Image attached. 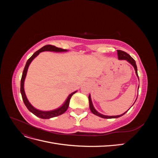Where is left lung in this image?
Instances as JSON below:
<instances>
[{
    "instance_id": "obj_1",
    "label": "left lung",
    "mask_w": 158,
    "mask_h": 158,
    "mask_svg": "<svg viewBox=\"0 0 158 158\" xmlns=\"http://www.w3.org/2000/svg\"><path fill=\"white\" fill-rule=\"evenodd\" d=\"M117 55H118V59H119V60H127L128 63H130L133 67H134V69H135V73H136V76L138 77V80H139V78H138V73H137V66H136V62H135V60H134L132 57L129 55L128 54H127V52H124V51H121V50H118L117 51ZM139 89V85H138V89ZM138 97V96H137ZM88 99H89V109H90V111H91V112H92L93 114H95V115H97V116H98V117H102V118H118V117H121V116H123V114H125L129 109H128V111H127L126 112H125V113H123V114H119V115H115V116H108V115H105V114H102V113H99L96 109H95V108H94V105H93V103H92V99H91V95L89 94V96H88ZM137 99V98H136ZM135 101V102H136ZM134 103H133V105H134ZM132 105V106H133ZM131 106V107H132ZM130 107V108H131ZM129 108V109H130Z\"/></svg>"
}]
</instances>
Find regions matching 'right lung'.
<instances>
[{"label":"right lung","instance_id":"1","mask_svg":"<svg viewBox=\"0 0 158 158\" xmlns=\"http://www.w3.org/2000/svg\"><path fill=\"white\" fill-rule=\"evenodd\" d=\"M44 51H51V52H67L68 50L66 49H63L61 48H58V47H56L55 46L53 45H45L44 47H41L40 49L37 51L35 52L33 54V55L30 57V58L27 60L26 62V66L24 67V69H23V73H22V79H21V83H20V93L22 94V99L23 101V103H24L25 106L27 108V109L29 111L32 113L33 114H34L35 116L40 117L41 118H44V119H48L51 118L52 117H55L59 115H60V114H63L66 110H67L69 106V103H70V100L74 94H75L77 90L75 91V92H73V93H71L69 95V96L66 99L65 102L61 105V106L53 110H51V111H41V110L37 109L35 107H33L32 105L30 103V102L28 101V99L26 97V95L25 93V90H24V81L26 77V74L27 73V70L28 68H29V66L31 64L32 60L34 59L37 56H38L40 52H44Z\"/></svg>","mask_w":158,"mask_h":158}]
</instances>
